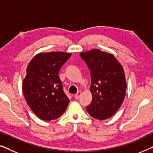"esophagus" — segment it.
I'll return each instance as SVG.
<instances>
[{
	"instance_id": "1",
	"label": "esophagus",
	"mask_w": 153,
	"mask_h": 153,
	"mask_svg": "<svg viewBox=\"0 0 153 153\" xmlns=\"http://www.w3.org/2000/svg\"><path fill=\"white\" fill-rule=\"evenodd\" d=\"M81 94H82V93H81V91H79L78 93H76V94H75V95H74V98H75V99H76V100L79 99V97L81 95Z\"/></svg>"
}]
</instances>
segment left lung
Here are the masks:
<instances>
[{"label": "left lung", "mask_w": 153, "mask_h": 153, "mask_svg": "<svg viewBox=\"0 0 153 153\" xmlns=\"http://www.w3.org/2000/svg\"><path fill=\"white\" fill-rule=\"evenodd\" d=\"M80 56L91 70L92 102L86 111L102 120L111 117L124 100L127 89L123 68L111 53L99 49L81 52Z\"/></svg>", "instance_id": "left-lung-1"}]
</instances>
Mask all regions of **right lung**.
Returning <instances> with one entry per match:
<instances>
[{"label": "right lung", "instance_id": "obj_1", "mask_svg": "<svg viewBox=\"0 0 153 153\" xmlns=\"http://www.w3.org/2000/svg\"><path fill=\"white\" fill-rule=\"evenodd\" d=\"M71 55L62 51L39 53L28 65L23 93L29 107L42 120L57 119L68 107L70 99L64 93L58 72Z\"/></svg>", "mask_w": 153, "mask_h": 153}]
</instances>
